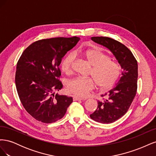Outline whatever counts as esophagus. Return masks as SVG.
Listing matches in <instances>:
<instances>
[{
    "label": "esophagus",
    "instance_id": "1",
    "mask_svg": "<svg viewBox=\"0 0 156 156\" xmlns=\"http://www.w3.org/2000/svg\"><path fill=\"white\" fill-rule=\"evenodd\" d=\"M73 101H79V100H85L86 99L79 98V97H77V96H73Z\"/></svg>",
    "mask_w": 156,
    "mask_h": 156
}]
</instances>
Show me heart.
Segmentation results:
<instances>
[{"mask_svg": "<svg viewBox=\"0 0 156 156\" xmlns=\"http://www.w3.org/2000/svg\"><path fill=\"white\" fill-rule=\"evenodd\" d=\"M82 56L91 66L89 75L91 77H76L68 83V91L79 97H84L95 88L96 85L108 90L115 85L121 73L120 65L111 60L108 55L99 48L89 49L82 53ZM74 55L72 53L65 56L60 62V68L66 73L72 71Z\"/></svg>", "mask_w": 156, "mask_h": 156, "instance_id": "heart-1", "label": "heart"}]
</instances>
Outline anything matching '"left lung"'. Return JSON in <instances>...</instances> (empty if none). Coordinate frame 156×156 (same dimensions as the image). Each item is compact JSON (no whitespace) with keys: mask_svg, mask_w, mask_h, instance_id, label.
Returning <instances> with one entry per match:
<instances>
[{"mask_svg":"<svg viewBox=\"0 0 156 156\" xmlns=\"http://www.w3.org/2000/svg\"><path fill=\"white\" fill-rule=\"evenodd\" d=\"M96 43L105 47L115 56L123 69L122 77L115 88L101 95L107 97L98 101L97 109L90 115L94 121L112 123L123 116L133 101L137 89L138 65L131 51L124 44L107 37H92Z\"/></svg>","mask_w":156,"mask_h":156,"instance_id":"1","label":"left lung"}]
</instances>
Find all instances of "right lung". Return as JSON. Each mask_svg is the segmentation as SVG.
Here are the masks:
<instances>
[{"mask_svg":"<svg viewBox=\"0 0 156 156\" xmlns=\"http://www.w3.org/2000/svg\"><path fill=\"white\" fill-rule=\"evenodd\" d=\"M79 37L36 41L23 51L16 72L18 96L25 110L37 120L53 123L62 119L73 98L55 95L63 85L58 78L62 58L76 45Z\"/></svg>","mask_w":156,"mask_h":156,"instance_id":"right-lung-1","label":"right lung"}]
</instances>
